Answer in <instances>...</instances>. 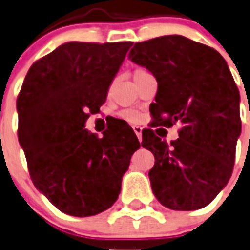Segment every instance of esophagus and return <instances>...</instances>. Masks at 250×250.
I'll return each instance as SVG.
<instances>
[{
  "label": "esophagus",
  "instance_id": "obj_1",
  "mask_svg": "<svg viewBox=\"0 0 250 250\" xmlns=\"http://www.w3.org/2000/svg\"><path fill=\"white\" fill-rule=\"evenodd\" d=\"M133 131H135V133H136V136H137L139 141H141V140H143V128H141L140 125H133Z\"/></svg>",
  "mask_w": 250,
  "mask_h": 250
}]
</instances>
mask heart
<instances>
[{"label":"heart","mask_w":250,"mask_h":250,"mask_svg":"<svg viewBox=\"0 0 250 250\" xmlns=\"http://www.w3.org/2000/svg\"><path fill=\"white\" fill-rule=\"evenodd\" d=\"M145 73H147L146 70H144V69H136L135 72H133V74H132V77L133 78H136V77H140L143 76V74H145ZM122 117L125 119V121L128 122H137L139 121V113L135 110H125L123 113H122Z\"/></svg>","instance_id":"b5f03b06"}]
</instances>
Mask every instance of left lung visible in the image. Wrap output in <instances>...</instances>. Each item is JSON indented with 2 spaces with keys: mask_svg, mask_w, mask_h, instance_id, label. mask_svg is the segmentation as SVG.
Masks as SVG:
<instances>
[{
  "mask_svg": "<svg viewBox=\"0 0 250 250\" xmlns=\"http://www.w3.org/2000/svg\"><path fill=\"white\" fill-rule=\"evenodd\" d=\"M128 58L158 82L150 113L159 125L181 122L180 137L167 144L153 129L143 147L154 154L149 178L155 198L173 210L208 206L229 182L240 136V95L220 52L184 36L135 43Z\"/></svg>",
  "mask_w": 250,
  "mask_h": 250,
  "instance_id": "1",
  "label": "left lung"
}]
</instances>
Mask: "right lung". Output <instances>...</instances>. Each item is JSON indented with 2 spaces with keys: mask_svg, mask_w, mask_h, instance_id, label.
<instances>
[{
  "mask_svg": "<svg viewBox=\"0 0 250 250\" xmlns=\"http://www.w3.org/2000/svg\"><path fill=\"white\" fill-rule=\"evenodd\" d=\"M132 42H66L26 73L16 109L18 137L34 186L59 210L74 217L110 208L132 154L140 147L123 122L103 133L84 128L100 111Z\"/></svg>",
  "mask_w": 250,
  "mask_h": 250,
  "instance_id": "1",
  "label": "right lung"
}]
</instances>
